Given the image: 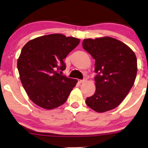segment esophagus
Returning <instances> with one entry per match:
<instances>
[{"label":"esophagus","instance_id":"esophagus-1","mask_svg":"<svg viewBox=\"0 0 148 148\" xmlns=\"http://www.w3.org/2000/svg\"><path fill=\"white\" fill-rule=\"evenodd\" d=\"M86 78H84V79H81V80H79V83H80V84H82V83H84V82H86Z\"/></svg>","mask_w":148,"mask_h":148}]
</instances>
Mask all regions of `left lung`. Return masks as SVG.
Returning <instances> with one entry per match:
<instances>
[{"mask_svg":"<svg viewBox=\"0 0 148 148\" xmlns=\"http://www.w3.org/2000/svg\"><path fill=\"white\" fill-rule=\"evenodd\" d=\"M83 48L96 60V92L86 103L92 110L104 112L124 100L134 84L137 71L134 52L123 42L110 37L84 39Z\"/></svg>","mask_w":148,"mask_h":148,"instance_id":"1","label":"left lung"}]
</instances>
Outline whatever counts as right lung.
<instances>
[{"mask_svg":"<svg viewBox=\"0 0 148 148\" xmlns=\"http://www.w3.org/2000/svg\"><path fill=\"white\" fill-rule=\"evenodd\" d=\"M80 40L60 34L40 36L22 48L17 60L21 84L34 104L51 110L67 100L77 80L58 73L66 69L63 59Z\"/></svg>","mask_w":148,"mask_h":148,"instance_id":"add662e5","label":"right lung"}]
</instances>
